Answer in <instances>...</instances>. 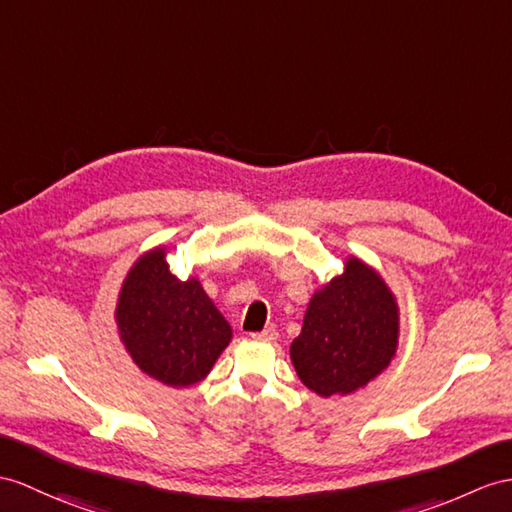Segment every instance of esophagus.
<instances>
[{
	"label": "esophagus",
	"mask_w": 512,
	"mask_h": 512,
	"mask_svg": "<svg viewBox=\"0 0 512 512\" xmlns=\"http://www.w3.org/2000/svg\"><path fill=\"white\" fill-rule=\"evenodd\" d=\"M254 339L258 341H267V343H276L278 341V330L276 328H265L263 332H254Z\"/></svg>",
	"instance_id": "esophagus-1"
}]
</instances>
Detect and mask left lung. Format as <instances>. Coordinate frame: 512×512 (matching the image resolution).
Listing matches in <instances>:
<instances>
[{
	"instance_id": "left-lung-1",
	"label": "left lung",
	"mask_w": 512,
	"mask_h": 512,
	"mask_svg": "<svg viewBox=\"0 0 512 512\" xmlns=\"http://www.w3.org/2000/svg\"><path fill=\"white\" fill-rule=\"evenodd\" d=\"M397 306L376 271L350 258L341 276L310 299L291 345L299 380L323 397L352 393L391 363Z\"/></svg>"
}]
</instances>
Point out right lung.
Returning a JSON list of instances; mask_svg holds the SVG:
<instances>
[{"mask_svg": "<svg viewBox=\"0 0 512 512\" xmlns=\"http://www.w3.org/2000/svg\"><path fill=\"white\" fill-rule=\"evenodd\" d=\"M117 323L134 363L169 386L202 380L232 339L202 284L169 271L165 249H152L128 273Z\"/></svg>", "mask_w": 512, "mask_h": 512, "instance_id": "obj_1", "label": "right lung"}]
</instances>
